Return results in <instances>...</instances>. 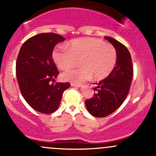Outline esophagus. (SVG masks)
Wrapping results in <instances>:
<instances>
[{"instance_id":"34e87169","label":"esophagus","mask_w":156,"mask_h":156,"mask_svg":"<svg viewBox=\"0 0 156 156\" xmlns=\"http://www.w3.org/2000/svg\"><path fill=\"white\" fill-rule=\"evenodd\" d=\"M71 86H72V87H79L81 86V84H80V83H73L72 82L71 83Z\"/></svg>"}]
</instances>
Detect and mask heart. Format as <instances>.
<instances>
[{
  "instance_id": "b5f03b06",
  "label": "heart",
  "mask_w": 156,
  "mask_h": 156,
  "mask_svg": "<svg viewBox=\"0 0 156 156\" xmlns=\"http://www.w3.org/2000/svg\"><path fill=\"white\" fill-rule=\"evenodd\" d=\"M67 49H55L52 57L62 70L73 68L79 60L80 68L64 72L63 79L79 82L90 78L103 80L107 78L115 66L117 51L112 45L96 37H82L71 41Z\"/></svg>"
}]
</instances>
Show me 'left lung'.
<instances>
[{"mask_svg":"<svg viewBox=\"0 0 156 156\" xmlns=\"http://www.w3.org/2000/svg\"><path fill=\"white\" fill-rule=\"evenodd\" d=\"M105 38L117 51V62L109 75L97 83L94 97L85 100L86 108L92 115L106 117L120 107L128 94L133 78L131 56L126 47L117 40L106 36Z\"/></svg>","mask_w":156,"mask_h":156,"instance_id":"obj_1","label":"left lung"}]
</instances>
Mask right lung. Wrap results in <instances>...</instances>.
<instances>
[{
	"label": "right lung",
	"mask_w": 156,
	"mask_h": 156,
	"mask_svg": "<svg viewBox=\"0 0 156 156\" xmlns=\"http://www.w3.org/2000/svg\"><path fill=\"white\" fill-rule=\"evenodd\" d=\"M65 37L55 33H42L23 44L16 65L20 91L31 108L39 112H54L60 104L68 82L54 83L59 72L52 58L54 47Z\"/></svg>",
	"instance_id": "right-lung-1"
}]
</instances>
